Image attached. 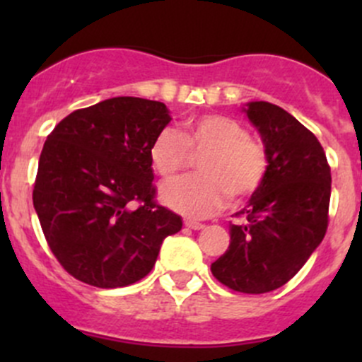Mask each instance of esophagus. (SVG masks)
I'll return each mask as SVG.
<instances>
[{
    "label": "esophagus",
    "mask_w": 362,
    "mask_h": 362,
    "mask_svg": "<svg viewBox=\"0 0 362 362\" xmlns=\"http://www.w3.org/2000/svg\"><path fill=\"white\" fill-rule=\"evenodd\" d=\"M184 224H185V228L194 229V231H199V229L204 228V224H202V222H196V221H185Z\"/></svg>",
    "instance_id": "1"
}]
</instances>
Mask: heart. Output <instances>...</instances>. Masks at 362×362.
Segmentation results:
<instances>
[{
	"label": "heart",
	"instance_id": "1",
	"mask_svg": "<svg viewBox=\"0 0 362 362\" xmlns=\"http://www.w3.org/2000/svg\"><path fill=\"white\" fill-rule=\"evenodd\" d=\"M199 159L202 175L168 182L160 199L171 210L194 218L211 217L228 203L229 194L245 199L264 180L268 156L240 120L218 113L191 117L184 129L164 127L152 140V168L163 178H171L187 166L192 154Z\"/></svg>",
	"mask_w": 362,
	"mask_h": 362
}]
</instances>
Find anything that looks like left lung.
<instances>
[{"label":"left lung","instance_id":"1","mask_svg":"<svg viewBox=\"0 0 362 362\" xmlns=\"http://www.w3.org/2000/svg\"><path fill=\"white\" fill-rule=\"evenodd\" d=\"M268 156L264 180L231 224L228 250L211 273L229 289L262 294L289 282L327 229L331 168L322 145L289 112L268 101L243 107Z\"/></svg>","mask_w":362,"mask_h":362}]
</instances>
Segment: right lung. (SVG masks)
<instances>
[{
  "instance_id": "right-lung-1",
  "label": "right lung",
  "mask_w": 362,
  "mask_h": 362,
  "mask_svg": "<svg viewBox=\"0 0 362 362\" xmlns=\"http://www.w3.org/2000/svg\"><path fill=\"white\" fill-rule=\"evenodd\" d=\"M170 120L160 101L117 96L69 113L47 136L33 204L50 250L80 282H138L182 229L177 214L154 203L148 156Z\"/></svg>"
}]
</instances>
